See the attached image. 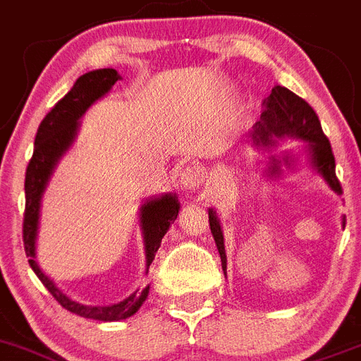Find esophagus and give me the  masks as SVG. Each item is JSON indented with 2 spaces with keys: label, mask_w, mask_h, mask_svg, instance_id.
I'll list each match as a JSON object with an SVG mask.
<instances>
[{
  "label": "esophagus",
  "mask_w": 361,
  "mask_h": 361,
  "mask_svg": "<svg viewBox=\"0 0 361 361\" xmlns=\"http://www.w3.org/2000/svg\"><path fill=\"white\" fill-rule=\"evenodd\" d=\"M204 180V173L203 169L196 164H190L181 171L180 174V185L187 190H196Z\"/></svg>",
  "instance_id": "34e87169"
}]
</instances>
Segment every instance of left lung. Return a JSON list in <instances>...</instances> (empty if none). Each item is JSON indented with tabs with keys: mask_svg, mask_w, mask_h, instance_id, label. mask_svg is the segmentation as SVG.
Listing matches in <instances>:
<instances>
[{
	"mask_svg": "<svg viewBox=\"0 0 361 361\" xmlns=\"http://www.w3.org/2000/svg\"><path fill=\"white\" fill-rule=\"evenodd\" d=\"M264 109L261 113V120L253 126V131L250 133V138L257 145L274 144V138H300V140L310 142L311 164L317 167V171L324 176L331 188L336 194H342V185L336 178V165H334V154L331 149L327 136L324 135L320 120L310 104L288 87L275 84L271 87L268 99L262 102ZM279 165L275 164L271 171H277ZM209 223L212 230L214 241L221 255V264L226 271V253L225 243H223V232H221L219 221L216 212L209 210ZM343 226H345V217H343Z\"/></svg>",
	"mask_w": 361,
	"mask_h": 361,
	"instance_id": "8db88e82",
	"label": "left lung"
}]
</instances>
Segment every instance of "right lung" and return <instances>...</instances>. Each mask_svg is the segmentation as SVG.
Masks as SVG:
<instances>
[{
    "instance_id": "1",
    "label": "right lung",
    "mask_w": 361,
    "mask_h": 361,
    "mask_svg": "<svg viewBox=\"0 0 361 361\" xmlns=\"http://www.w3.org/2000/svg\"><path fill=\"white\" fill-rule=\"evenodd\" d=\"M120 73L113 68H104V70L90 71L77 79L70 92L55 104L48 111L35 135L34 154L27 167V176H25V214H23V243H25V253L28 257V264L32 266L34 274L39 281L43 282L44 288L54 295V298L59 302L64 310L79 314L92 320H102V322H113V320H124L140 310L144 300L149 295V286L144 291H135L131 297L126 300L113 304L106 307H92L82 306L79 302L71 300L70 297L41 271V268L35 262V235H37V221H39V207H41V196L48 183L51 171L55 164L59 161L66 149L70 147L73 138L77 135L79 122L77 120L84 115L90 106L100 99L102 95L111 90L113 84L120 80ZM180 203L176 196L165 194L157 200L147 201L142 207V230H144L145 239V259H147V268L151 266L152 259L157 255L160 243L167 233L169 226L173 225L178 217Z\"/></svg>"
}]
</instances>
